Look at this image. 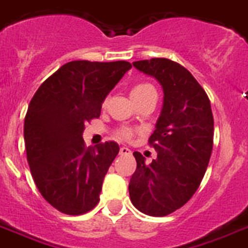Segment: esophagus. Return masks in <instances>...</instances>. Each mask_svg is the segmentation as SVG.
Returning a JSON list of instances; mask_svg holds the SVG:
<instances>
[{
  "instance_id": "34e87169",
  "label": "esophagus",
  "mask_w": 248,
  "mask_h": 248,
  "mask_svg": "<svg viewBox=\"0 0 248 248\" xmlns=\"http://www.w3.org/2000/svg\"><path fill=\"white\" fill-rule=\"evenodd\" d=\"M119 153H120V155H128V154L132 153V150L129 149L128 147H122L119 150Z\"/></svg>"
}]
</instances>
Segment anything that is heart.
I'll return each instance as SVG.
<instances>
[{
  "instance_id": "1",
  "label": "heart",
  "mask_w": 248,
  "mask_h": 248,
  "mask_svg": "<svg viewBox=\"0 0 248 248\" xmlns=\"http://www.w3.org/2000/svg\"><path fill=\"white\" fill-rule=\"evenodd\" d=\"M154 92H155V89H154L153 85H150V84H148V82H138V84H135V85L132 88V98L133 99L143 98V96H145V95ZM118 137L128 140V139H130L133 137V132L128 128H122L118 130Z\"/></svg>"
}]
</instances>
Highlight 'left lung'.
Segmentation results:
<instances>
[{
    "mask_svg": "<svg viewBox=\"0 0 248 248\" xmlns=\"http://www.w3.org/2000/svg\"><path fill=\"white\" fill-rule=\"evenodd\" d=\"M155 78L164 101L150 147L158 152L148 164L139 152L129 183L130 201L140 212L163 217L183 207L200 187L213 148V114L204 89L181 63L164 58L133 62Z\"/></svg>",
    "mask_w": 248,
    "mask_h": 248,
    "instance_id": "obj_1",
    "label": "left lung"
}]
</instances>
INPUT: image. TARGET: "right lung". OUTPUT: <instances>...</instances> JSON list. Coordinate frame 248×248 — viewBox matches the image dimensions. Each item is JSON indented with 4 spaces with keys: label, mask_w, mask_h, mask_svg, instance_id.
<instances>
[{
    "label": "right lung",
    "mask_w": 248,
    "mask_h": 248,
    "mask_svg": "<svg viewBox=\"0 0 248 248\" xmlns=\"http://www.w3.org/2000/svg\"><path fill=\"white\" fill-rule=\"evenodd\" d=\"M130 67L128 61H71L48 76L30 101L23 125L30 170L41 196L65 215H84L100 201L119 145L109 140L88 148L81 135Z\"/></svg>",
    "instance_id": "obj_1"
}]
</instances>
